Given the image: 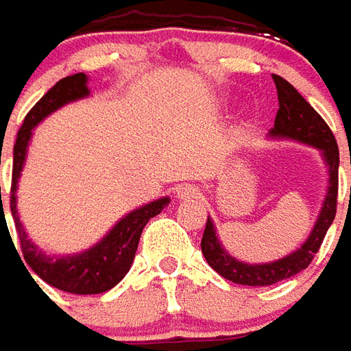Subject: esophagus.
I'll return each mask as SVG.
<instances>
[{"label": "esophagus", "mask_w": 351, "mask_h": 351, "mask_svg": "<svg viewBox=\"0 0 351 351\" xmlns=\"http://www.w3.org/2000/svg\"><path fill=\"white\" fill-rule=\"evenodd\" d=\"M199 195V189L191 185V183H185V185H180L178 189H176V197L178 199H195Z\"/></svg>", "instance_id": "obj_1"}]
</instances>
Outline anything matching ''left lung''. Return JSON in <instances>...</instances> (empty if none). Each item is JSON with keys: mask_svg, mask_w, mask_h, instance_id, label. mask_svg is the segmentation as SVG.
Returning a JSON list of instances; mask_svg holds the SVG:
<instances>
[{"mask_svg": "<svg viewBox=\"0 0 351 351\" xmlns=\"http://www.w3.org/2000/svg\"><path fill=\"white\" fill-rule=\"evenodd\" d=\"M272 81L276 84V93H278V114L274 119V127L269 131V137L280 138V141H295V143L317 148L326 164L328 183H326V193H324V201L321 204L319 216H317L307 239L295 251H291L276 261L251 265V263L232 257L222 245L220 237L216 234L213 218L208 216L203 241H201L204 258L220 276H224L230 282L241 284V286H270L280 280L291 278L303 269H307L336 216L340 154H338L335 135L324 123L323 117L313 110V106L291 86L290 82L278 75H272Z\"/></svg>", "mask_w": 351, "mask_h": 351, "instance_id": "1", "label": "left lung"}]
</instances>
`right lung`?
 <instances>
[{
  "label": "right lung",
  "mask_w": 351,
  "mask_h": 351,
  "mask_svg": "<svg viewBox=\"0 0 351 351\" xmlns=\"http://www.w3.org/2000/svg\"><path fill=\"white\" fill-rule=\"evenodd\" d=\"M86 96H90L88 77L84 73H75V75H69V77L56 82L36 102V106L28 112L23 121V127L16 133L15 147H13V185H11V214L15 220L16 234L21 239V251L25 257V263L21 261L23 267L28 265V269L32 270L40 280L48 282L49 286L61 291L77 293V295L104 293V291L112 290L115 284H119L133 265L143 228L147 226L150 218H154L156 214L164 210V206L170 204V197H160L156 201H150V203L138 206L135 210L125 214L121 220H117L112 226V230L98 243H94L93 247L84 249L81 253H75V255H48L28 237L27 230L19 218V210H16V189H19L21 171L27 162L28 145L32 141V133L40 121H44L49 114H53L56 110H60L65 104L82 100Z\"/></svg>",
  "instance_id": "right-lung-1"
}]
</instances>
